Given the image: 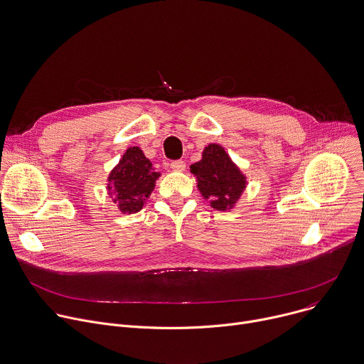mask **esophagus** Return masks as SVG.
Instances as JSON below:
<instances>
[{
    "instance_id": "34e87169",
    "label": "esophagus",
    "mask_w": 364,
    "mask_h": 364,
    "mask_svg": "<svg viewBox=\"0 0 364 364\" xmlns=\"http://www.w3.org/2000/svg\"><path fill=\"white\" fill-rule=\"evenodd\" d=\"M170 166L174 171H183L186 168V163L183 160H174V161H171Z\"/></svg>"
}]
</instances>
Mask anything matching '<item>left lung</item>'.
Returning a JSON list of instances; mask_svg holds the SVG:
<instances>
[{"mask_svg": "<svg viewBox=\"0 0 364 364\" xmlns=\"http://www.w3.org/2000/svg\"><path fill=\"white\" fill-rule=\"evenodd\" d=\"M190 171L197 177L203 197L211 198V207L220 211L230 210L246 188V177L218 144H208Z\"/></svg>", "mask_w": 364, "mask_h": 364, "instance_id": "obj_1", "label": "left lung"}]
</instances>
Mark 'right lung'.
Returning <instances> with one entry per match:
<instances>
[{
    "mask_svg": "<svg viewBox=\"0 0 364 364\" xmlns=\"http://www.w3.org/2000/svg\"><path fill=\"white\" fill-rule=\"evenodd\" d=\"M160 173L139 147H130L108 177V191L124 214L137 213L151 194Z\"/></svg>",
    "mask_w": 364,
    "mask_h": 364,
    "instance_id": "obj_1",
    "label": "right lung"
}]
</instances>
